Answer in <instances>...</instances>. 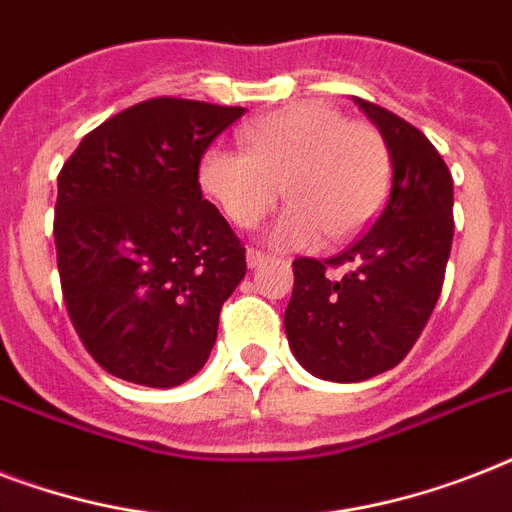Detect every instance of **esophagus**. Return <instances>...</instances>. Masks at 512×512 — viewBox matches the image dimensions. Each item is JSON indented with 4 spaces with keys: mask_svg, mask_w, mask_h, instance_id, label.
Wrapping results in <instances>:
<instances>
[{
    "mask_svg": "<svg viewBox=\"0 0 512 512\" xmlns=\"http://www.w3.org/2000/svg\"><path fill=\"white\" fill-rule=\"evenodd\" d=\"M265 257H268V255H265L263 249H257V247H249V249H247V263H249V268H257V265L263 263Z\"/></svg>",
    "mask_w": 512,
    "mask_h": 512,
    "instance_id": "esophagus-1",
    "label": "esophagus"
}]
</instances>
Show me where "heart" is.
Here are the masks:
<instances>
[{
    "mask_svg": "<svg viewBox=\"0 0 512 512\" xmlns=\"http://www.w3.org/2000/svg\"><path fill=\"white\" fill-rule=\"evenodd\" d=\"M393 175L377 127L350 122L327 103H295L244 130V151L212 146L201 156V188L239 228H255L279 204L289 209L273 239L305 247L364 231L385 204Z\"/></svg>",
    "mask_w": 512,
    "mask_h": 512,
    "instance_id": "b5f03b06",
    "label": "heart"
}]
</instances>
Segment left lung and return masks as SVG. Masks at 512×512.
<instances>
[{
	"instance_id": "1",
	"label": "left lung",
	"mask_w": 512,
	"mask_h": 512,
	"mask_svg": "<svg viewBox=\"0 0 512 512\" xmlns=\"http://www.w3.org/2000/svg\"><path fill=\"white\" fill-rule=\"evenodd\" d=\"M353 100L388 143V204L337 257H297L284 313L297 361L335 382L369 380L404 361L441 297L454 236L452 172L433 143L388 108ZM335 267L346 273L332 277Z\"/></svg>"
}]
</instances>
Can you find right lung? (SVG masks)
<instances>
[{"label":"right lung","mask_w":512,"mask_h":512,"mask_svg":"<svg viewBox=\"0 0 512 512\" xmlns=\"http://www.w3.org/2000/svg\"><path fill=\"white\" fill-rule=\"evenodd\" d=\"M244 108L151 98L87 132L58 175L55 249L76 335L119 380L175 388L207 364L247 249L199 164Z\"/></svg>","instance_id":"1"}]
</instances>
